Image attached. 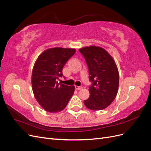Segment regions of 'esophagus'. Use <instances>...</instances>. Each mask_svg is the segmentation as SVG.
Wrapping results in <instances>:
<instances>
[{
	"label": "esophagus",
	"mask_w": 151,
	"mask_h": 151,
	"mask_svg": "<svg viewBox=\"0 0 151 151\" xmlns=\"http://www.w3.org/2000/svg\"><path fill=\"white\" fill-rule=\"evenodd\" d=\"M75 88H76V89H77V90H81V89H83V87H82V86H75Z\"/></svg>",
	"instance_id": "34e87169"
}]
</instances>
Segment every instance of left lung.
Instances as JSON below:
<instances>
[{
  "label": "left lung",
  "instance_id": "left-lung-1",
  "mask_svg": "<svg viewBox=\"0 0 151 151\" xmlns=\"http://www.w3.org/2000/svg\"><path fill=\"white\" fill-rule=\"evenodd\" d=\"M88 67L89 98L85 106L92 110H101L113 101L118 93L119 74L111 56L103 48L90 46L79 50Z\"/></svg>",
  "mask_w": 151,
  "mask_h": 151
}]
</instances>
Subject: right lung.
<instances>
[{
    "instance_id": "obj_1",
    "label": "right lung",
    "mask_w": 151,
    "mask_h": 151,
    "mask_svg": "<svg viewBox=\"0 0 151 151\" xmlns=\"http://www.w3.org/2000/svg\"><path fill=\"white\" fill-rule=\"evenodd\" d=\"M75 49L52 48L44 51L36 60L32 72V88L36 101L45 110L59 112L64 109L74 94V86L58 83L62 69L74 55Z\"/></svg>"
}]
</instances>
